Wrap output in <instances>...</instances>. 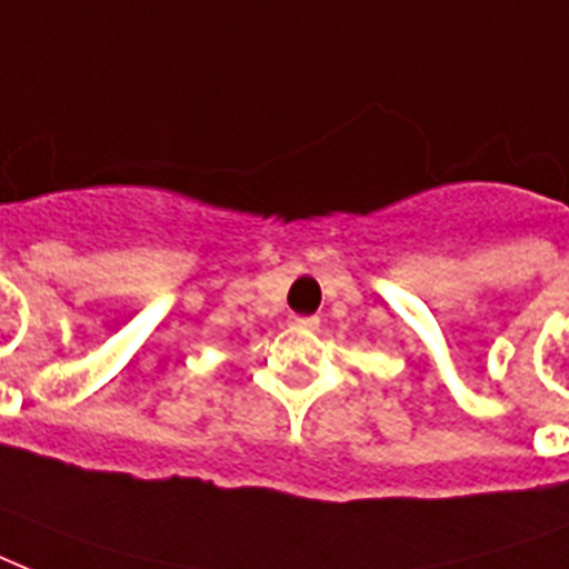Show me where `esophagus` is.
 <instances>
[{
	"mask_svg": "<svg viewBox=\"0 0 569 569\" xmlns=\"http://www.w3.org/2000/svg\"><path fill=\"white\" fill-rule=\"evenodd\" d=\"M292 325L298 330H303V333H312V330H319V319H316V316H303V319H295Z\"/></svg>",
	"mask_w": 569,
	"mask_h": 569,
	"instance_id": "esophagus-1",
	"label": "esophagus"
}]
</instances>
